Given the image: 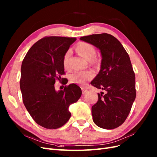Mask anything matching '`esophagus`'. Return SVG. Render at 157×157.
I'll return each mask as SVG.
<instances>
[{
  "label": "esophagus",
  "mask_w": 157,
  "mask_h": 157,
  "mask_svg": "<svg viewBox=\"0 0 157 157\" xmlns=\"http://www.w3.org/2000/svg\"><path fill=\"white\" fill-rule=\"evenodd\" d=\"M81 89H82V94H85V92H86V88H85V87H83V86H82L81 87Z\"/></svg>",
  "instance_id": "obj_1"
}]
</instances>
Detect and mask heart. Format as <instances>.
I'll return each mask as SVG.
<instances>
[{
    "label": "heart",
    "instance_id": "obj_1",
    "mask_svg": "<svg viewBox=\"0 0 157 157\" xmlns=\"http://www.w3.org/2000/svg\"><path fill=\"white\" fill-rule=\"evenodd\" d=\"M76 50L82 58L88 61H91L96 56V49L94 47L87 42H80L76 47ZM71 51L66 52L63 56V63L65 69L69 68V58ZM94 77V73L90 71H76L70 75V81L71 83L77 84H84L86 82L91 80Z\"/></svg>",
    "mask_w": 157,
    "mask_h": 157
}]
</instances>
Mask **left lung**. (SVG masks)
I'll use <instances>...</instances> for the list:
<instances>
[{
	"mask_svg": "<svg viewBox=\"0 0 157 157\" xmlns=\"http://www.w3.org/2000/svg\"><path fill=\"white\" fill-rule=\"evenodd\" d=\"M100 50L101 69L91 82L93 86L105 90L98 94L92 107L94 122L111 130L120 126L130 112L136 96V77L130 57L121 42L107 33L80 38Z\"/></svg>",
	"mask_w": 157,
	"mask_h": 157,
	"instance_id": "1",
	"label": "left lung"
}]
</instances>
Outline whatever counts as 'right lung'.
Wrapping results in <instances>:
<instances>
[{"label":"right lung","instance_id":"1","mask_svg":"<svg viewBox=\"0 0 157 157\" xmlns=\"http://www.w3.org/2000/svg\"><path fill=\"white\" fill-rule=\"evenodd\" d=\"M76 40L45 36L31 47L23 60L20 82L23 102L33 120L47 129L63 126L71 117L70 105L82 95L75 84L58 92L54 87L56 80L63 79V56Z\"/></svg>","mask_w":157,"mask_h":157}]
</instances>
